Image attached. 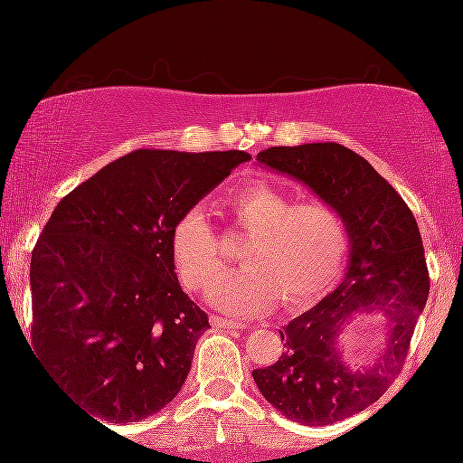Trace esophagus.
Masks as SVG:
<instances>
[{
	"label": "esophagus",
	"instance_id": "1",
	"mask_svg": "<svg viewBox=\"0 0 463 463\" xmlns=\"http://www.w3.org/2000/svg\"><path fill=\"white\" fill-rule=\"evenodd\" d=\"M211 324H213V328H217V331H243V328H246V324L226 320V317L220 316H211Z\"/></svg>",
	"mask_w": 463,
	"mask_h": 463
}]
</instances>
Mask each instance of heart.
<instances>
[{
    "instance_id": "1",
    "label": "heart",
    "mask_w": 463,
    "mask_h": 463,
    "mask_svg": "<svg viewBox=\"0 0 463 463\" xmlns=\"http://www.w3.org/2000/svg\"><path fill=\"white\" fill-rule=\"evenodd\" d=\"M237 224L248 232L246 268L222 276L211 289L217 309L257 316L279 300L302 309L331 289L348 252V226L326 200L294 202L265 183H248L228 198ZM172 257L183 285L204 291L224 272L220 232L202 206H189L172 228Z\"/></svg>"
}]
</instances>
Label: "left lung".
Masks as SVG:
<instances>
[{"instance_id":"obj_1","label":"left lung","mask_w":463,"mask_h":463,"mask_svg":"<svg viewBox=\"0 0 463 463\" xmlns=\"http://www.w3.org/2000/svg\"><path fill=\"white\" fill-rule=\"evenodd\" d=\"M259 163L302 180L344 215L348 272L337 289L283 326V354L252 370L265 401L302 424H333L379 401L405 365L413 328L427 305L429 269L416 217L357 152L339 143L268 147ZM383 310L388 346L370 371H350L334 350L336 331L357 312Z\"/></svg>"}]
</instances>
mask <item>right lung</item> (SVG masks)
<instances>
[{"label":"right lung","mask_w":463,"mask_h":463,"mask_svg":"<svg viewBox=\"0 0 463 463\" xmlns=\"http://www.w3.org/2000/svg\"><path fill=\"white\" fill-rule=\"evenodd\" d=\"M246 161L135 150L47 220L30 261L32 346L99 424L152 416L183 387L209 317L174 272L172 228Z\"/></svg>","instance_id":"add662e5"}]
</instances>
